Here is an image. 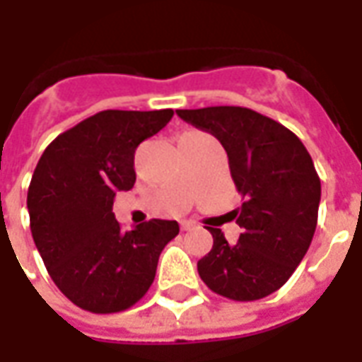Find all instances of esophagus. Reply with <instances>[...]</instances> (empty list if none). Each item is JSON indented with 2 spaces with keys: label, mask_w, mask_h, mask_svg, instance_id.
I'll use <instances>...</instances> for the list:
<instances>
[{
  "label": "esophagus",
  "mask_w": 362,
  "mask_h": 362,
  "mask_svg": "<svg viewBox=\"0 0 362 362\" xmlns=\"http://www.w3.org/2000/svg\"><path fill=\"white\" fill-rule=\"evenodd\" d=\"M180 227L182 230H192V228H196V223L194 221H182Z\"/></svg>",
  "instance_id": "1"
}]
</instances>
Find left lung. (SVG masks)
Listing matches in <instances>:
<instances>
[{"label":"left lung","mask_w":362,"mask_h":362,"mask_svg":"<svg viewBox=\"0 0 362 362\" xmlns=\"http://www.w3.org/2000/svg\"><path fill=\"white\" fill-rule=\"evenodd\" d=\"M184 122L215 135L225 147L243 205V228L228 244L211 228V252L197 262L199 277L230 300H258L281 288L303 262L318 223L320 178L312 157L291 129L243 106L176 110Z\"/></svg>","instance_id":"8db88e82"}]
</instances>
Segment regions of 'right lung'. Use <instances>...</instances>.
<instances>
[{
  "instance_id": "right-lung-1",
  "label": "right lung",
  "mask_w": 362,
  "mask_h": 362,
  "mask_svg": "<svg viewBox=\"0 0 362 362\" xmlns=\"http://www.w3.org/2000/svg\"><path fill=\"white\" fill-rule=\"evenodd\" d=\"M174 112L103 110L46 147L28 186L30 233L52 281L83 310H127L149 291L176 221L151 219L122 230L114 197L135 184L139 143Z\"/></svg>"
}]
</instances>
